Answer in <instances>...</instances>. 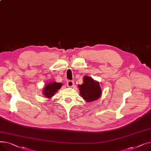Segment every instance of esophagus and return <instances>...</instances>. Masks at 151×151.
<instances>
[{
  "label": "esophagus",
  "mask_w": 151,
  "mask_h": 151,
  "mask_svg": "<svg viewBox=\"0 0 151 151\" xmlns=\"http://www.w3.org/2000/svg\"><path fill=\"white\" fill-rule=\"evenodd\" d=\"M67 84L68 87H72L74 84V81H71V80H68L67 82Z\"/></svg>",
  "instance_id": "esophagus-1"
}]
</instances>
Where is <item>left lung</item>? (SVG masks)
Listing matches in <instances>:
<instances>
[{"mask_svg":"<svg viewBox=\"0 0 151 151\" xmlns=\"http://www.w3.org/2000/svg\"><path fill=\"white\" fill-rule=\"evenodd\" d=\"M82 98L88 102H91L99 99L101 95V89L99 83L89 76L83 78V83L78 86Z\"/></svg>","mask_w":151,"mask_h":151,"instance_id":"1","label":"left lung"}]
</instances>
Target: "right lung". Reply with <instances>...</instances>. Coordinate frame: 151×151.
Masks as SVG:
<instances>
[{
  "instance_id": "right-lung-1",
  "label": "right lung",
  "mask_w": 151,
  "mask_h": 151,
  "mask_svg": "<svg viewBox=\"0 0 151 151\" xmlns=\"http://www.w3.org/2000/svg\"><path fill=\"white\" fill-rule=\"evenodd\" d=\"M61 86V83L56 82H53L51 83L47 84L43 89V93L44 94V96L46 98L50 99L54 96L55 92L60 89Z\"/></svg>"
}]
</instances>
